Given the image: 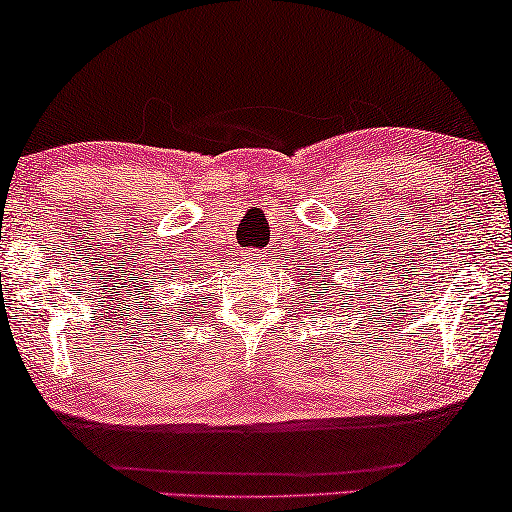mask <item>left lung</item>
Wrapping results in <instances>:
<instances>
[{
	"instance_id": "obj_1",
	"label": "left lung",
	"mask_w": 512,
	"mask_h": 512,
	"mask_svg": "<svg viewBox=\"0 0 512 512\" xmlns=\"http://www.w3.org/2000/svg\"><path fill=\"white\" fill-rule=\"evenodd\" d=\"M303 268H305V265H303ZM334 268L338 270V265H336V263H334ZM320 276L323 277L322 281L319 280L317 275H313V270H308V272H305V275L301 272V280H303V284H305V287H308V291H310V294H308V301H310V305H313V308H315L317 303H320L322 308H324V305H327V301H324V296H327V291H324L322 282H327V277H334V275H331L329 270H327V272H320ZM315 281L318 282L317 285L314 284ZM338 294H343V289L338 291ZM348 296H353V294H348ZM341 308H343V303H341Z\"/></svg>"
}]
</instances>
